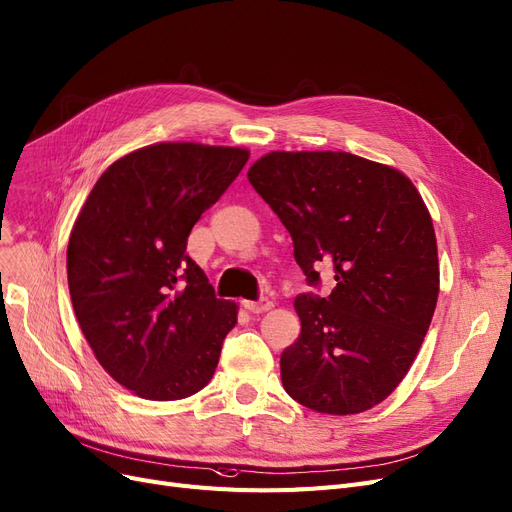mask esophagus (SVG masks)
Instances as JSON below:
<instances>
[{
	"instance_id": "esophagus-1",
	"label": "esophagus",
	"mask_w": 512,
	"mask_h": 512,
	"mask_svg": "<svg viewBox=\"0 0 512 512\" xmlns=\"http://www.w3.org/2000/svg\"><path fill=\"white\" fill-rule=\"evenodd\" d=\"M244 308L253 314H263L274 308V301L268 297H261L259 301H244Z\"/></svg>"
}]
</instances>
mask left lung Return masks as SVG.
Instances as JSON below:
<instances>
[{
	"mask_svg": "<svg viewBox=\"0 0 512 512\" xmlns=\"http://www.w3.org/2000/svg\"><path fill=\"white\" fill-rule=\"evenodd\" d=\"M293 238L312 285L299 295L301 333L280 354L287 394L318 413H363L396 390L418 356L439 299L437 236L411 179L348 151H270L249 173Z\"/></svg>",
	"mask_w": 512,
	"mask_h": 512,
	"instance_id": "1",
	"label": "left lung"
}]
</instances>
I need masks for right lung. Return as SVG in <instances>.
<instances>
[{
  "mask_svg": "<svg viewBox=\"0 0 512 512\" xmlns=\"http://www.w3.org/2000/svg\"><path fill=\"white\" fill-rule=\"evenodd\" d=\"M249 149L154 143L118 158L73 223L67 282L101 367L147 401H179L215 375L238 304L217 299L187 236Z\"/></svg>",
  "mask_w": 512,
  "mask_h": 512,
  "instance_id": "right-lung-1",
  "label": "right lung"
}]
</instances>
